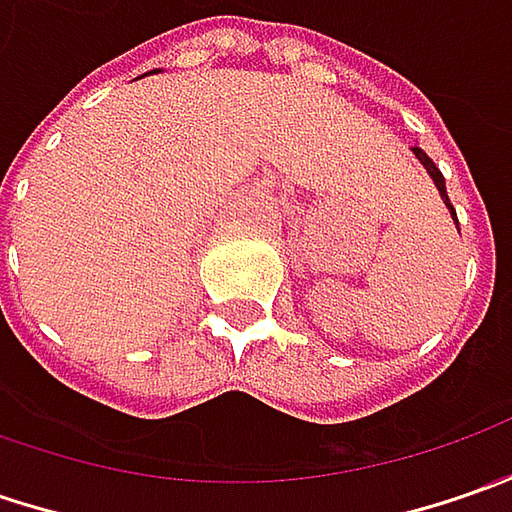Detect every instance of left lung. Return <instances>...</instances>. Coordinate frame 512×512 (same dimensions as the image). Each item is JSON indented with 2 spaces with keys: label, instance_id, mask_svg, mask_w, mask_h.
I'll list each match as a JSON object with an SVG mask.
<instances>
[{
  "label": "left lung",
  "instance_id": "1",
  "mask_svg": "<svg viewBox=\"0 0 512 512\" xmlns=\"http://www.w3.org/2000/svg\"><path fill=\"white\" fill-rule=\"evenodd\" d=\"M410 150H413V156H416V159H419V162H422V165H424V170H427V176L433 179V185H436V190H439L442 202H444V205H447V210H450V216H453V222H456V227H459V219H456V210H453V205H450V199H447V187H444L442 170L433 165V159H430V156H427V153H424V150L419 148V145H416V148H410Z\"/></svg>",
  "mask_w": 512,
  "mask_h": 512
}]
</instances>
